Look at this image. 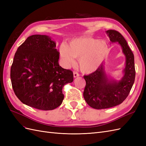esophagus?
I'll use <instances>...</instances> for the list:
<instances>
[{
    "label": "esophagus",
    "mask_w": 146,
    "mask_h": 146,
    "mask_svg": "<svg viewBox=\"0 0 146 146\" xmlns=\"http://www.w3.org/2000/svg\"><path fill=\"white\" fill-rule=\"evenodd\" d=\"M79 76H80V75H79V74H78L77 72L74 71V78L77 77H78Z\"/></svg>",
    "instance_id": "1"
}]
</instances>
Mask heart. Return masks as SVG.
Returning a JSON list of instances; mask_svg holds the SVG:
<instances>
[{"instance_id":"obj_1","label":"heart","mask_w":146,"mask_h":146,"mask_svg":"<svg viewBox=\"0 0 146 146\" xmlns=\"http://www.w3.org/2000/svg\"><path fill=\"white\" fill-rule=\"evenodd\" d=\"M108 47L107 42L92 37L77 38L69 42V46L63 44L60 54L65 66H69L78 58V66L83 72L95 71L107 56Z\"/></svg>"}]
</instances>
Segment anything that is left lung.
I'll return each instance as SVG.
<instances>
[{"mask_svg":"<svg viewBox=\"0 0 146 146\" xmlns=\"http://www.w3.org/2000/svg\"><path fill=\"white\" fill-rule=\"evenodd\" d=\"M107 33L111 42H119L126 57L124 76L117 82L110 81L102 64L96 71L83 77L86 86L83 97L86 103L95 109L111 108L121 104L129 96L135 82V68L134 55L122 35L115 30Z\"/></svg>","mask_w":146,"mask_h":146,"instance_id":"obj_1","label":"left lung"}]
</instances>
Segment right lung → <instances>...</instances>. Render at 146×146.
I'll return each mask as SVG.
<instances>
[{
  "label": "right lung",
  "mask_w": 146,
  "mask_h": 146,
  "mask_svg": "<svg viewBox=\"0 0 146 146\" xmlns=\"http://www.w3.org/2000/svg\"><path fill=\"white\" fill-rule=\"evenodd\" d=\"M55 47L48 36L34 35L17 48L10 77L13 91L23 104L52 110L62 103L63 87L73 82L74 76L72 70L59 65Z\"/></svg>",
  "instance_id": "add662e5"
}]
</instances>
